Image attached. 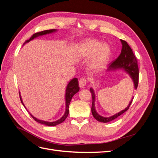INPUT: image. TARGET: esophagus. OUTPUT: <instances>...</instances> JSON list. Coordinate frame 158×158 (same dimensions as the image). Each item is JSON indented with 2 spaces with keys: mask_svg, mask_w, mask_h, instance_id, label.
<instances>
[{
  "mask_svg": "<svg viewBox=\"0 0 158 158\" xmlns=\"http://www.w3.org/2000/svg\"><path fill=\"white\" fill-rule=\"evenodd\" d=\"M87 84V80L85 78H80L79 80V86L80 88H84Z\"/></svg>",
  "mask_w": 158,
  "mask_h": 158,
  "instance_id": "34e87169",
  "label": "esophagus"
}]
</instances>
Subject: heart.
Wrapping results in <instances>:
<instances>
[{
	"mask_svg": "<svg viewBox=\"0 0 158 158\" xmlns=\"http://www.w3.org/2000/svg\"><path fill=\"white\" fill-rule=\"evenodd\" d=\"M111 53V48L107 44H102L100 41L93 39L81 42L76 48V55L79 59L92 57L89 68L92 70L103 69L108 63Z\"/></svg>",
	"mask_w": 158,
	"mask_h": 158,
	"instance_id": "b5f03b06",
	"label": "heart"
}]
</instances>
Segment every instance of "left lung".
Returning <instances> with one entry per match:
<instances>
[{
	"label": "left lung",
	"instance_id": "8db88e82",
	"mask_svg": "<svg viewBox=\"0 0 158 158\" xmlns=\"http://www.w3.org/2000/svg\"><path fill=\"white\" fill-rule=\"evenodd\" d=\"M121 42L122 44V49H121V54L118 56V58L117 59L113 61L112 63L110 64L109 66L107 69V70L111 71V70H115L117 69L124 70L129 76H131V78L134 82L135 89H136L138 87V75H139L137 60L135 54L133 53L132 49L131 48L130 46L128 45L127 43L125 41L122 40H121ZM89 91L91 94H92V114L94 117L96 119L97 121L102 123H108V122L114 120V119L117 118L118 117L121 115L123 113L126 112L131 105L134 98H132L130 103L128 104V106L125 109L123 110V111L114 114V115L109 117H104L99 115V114L97 113L96 110H95V95L93 88H91L89 89Z\"/></svg>",
	"mask_w": 158,
	"mask_h": 158
}]
</instances>
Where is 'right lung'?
<instances>
[{
    "mask_svg": "<svg viewBox=\"0 0 158 158\" xmlns=\"http://www.w3.org/2000/svg\"><path fill=\"white\" fill-rule=\"evenodd\" d=\"M56 31V30H45V31H42L40 32H37L33 34L29 40H27L24 44H27V43L30 42V41L33 40V39H35V38L39 37V36H41V35H44L46 34H48V33H53ZM80 89V88L78 86V79L76 78H74L73 79H72L70 82H69L67 86H66V93H65V102H66V109H65V113L64 114V115L62 117L60 118H59V120H57L56 121H53V122H48V121H42V120H40V119H38L37 118H35V117H33L31 114H30V115L32 117V118L34 119V120L37 122H38L39 123L43 124V125H45L46 126H50V127H53V126H56L57 125H59L61 123H63L65 119L66 118V117H68L69 115V105L70 103V101L72 98H73V95L74 94H76L77 92H78V91ZM20 98L21 100V102L23 104V106L25 107L24 104H23V102H22V99L21 98V95L20 94ZM26 108V107H25Z\"/></svg>",
    "mask_w": 158,
    "mask_h": 158,
    "instance_id": "obj_1",
    "label": "right lung"
}]
</instances>
